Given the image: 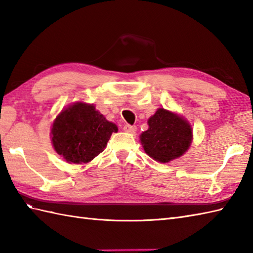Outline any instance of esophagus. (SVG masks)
Segmentation results:
<instances>
[{
  "instance_id": "esophagus-1",
  "label": "esophagus",
  "mask_w": 253,
  "mask_h": 253,
  "mask_svg": "<svg viewBox=\"0 0 253 253\" xmlns=\"http://www.w3.org/2000/svg\"><path fill=\"white\" fill-rule=\"evenodd\" d=\"M123 130L126 133H135L136 132V126H131V125H126L123 126Z\"/></svg>"
}]
</instances>
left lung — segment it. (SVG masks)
I'll return each instance as SVG.
<instances>
[{"label":"left lung","mask_w":253,"mask_h":253,"mask_svg":"<svg viewBox=\"0 0 253 253\" xmlns=\"http://www.w3.org/2000/svg\"><path fill=\"white\" fill-rule=\"evenodd\" d=\"M149 128L142 133L146 154L159 162H169L181 157L192 142V127L183 118L160 108L149 118Z\"/></svg>","instance_id":"left-lung-1"}]
</instances>
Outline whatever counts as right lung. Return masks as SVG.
I'll return each instance as SVG.
<instances>
[{"label": "right lung", "instance_id": "right-lung-1", "mask_svg": "<svg viewBox=\"0 0 253 253\" xmlns=\"http://www.w3.org/2000/svg\"><path fill=\"white\" fill-rule=\"evenodd\" d=\"M117 131V126L106 120L93 105L77 103L56 118L52 142L66 161L86 164L102 153L111 134Z\"/></svg>", "mask_w": 253, "mask_h": 253}]
</instances>
